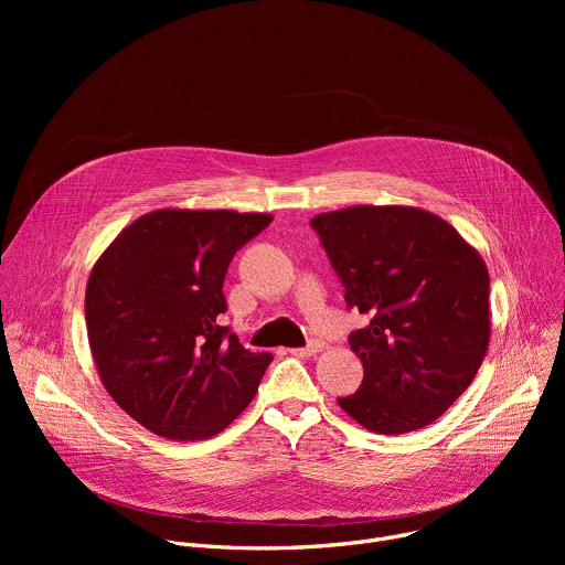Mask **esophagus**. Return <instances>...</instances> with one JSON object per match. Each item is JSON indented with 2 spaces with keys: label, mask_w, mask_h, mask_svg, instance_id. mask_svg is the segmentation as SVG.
Instances as JSON below:
<instances>
[{
  "label": "esophagus",
  "mask_w": 565,
  "mask_h": 565,
  "mask_svg": "<svg viewBox=\"0 0 565 565\" xmlns=\"http://www.w3.org/2000/svg\"><path fill=\"white\" fill-rule=\"evenodd\" d=\"M321 349H324V344H321V342H308L303 349H292L290 353H292V355H299V358H312V355H317Z\"/></svg>",
  "instance_id": "obj_1"
}]
</instances>
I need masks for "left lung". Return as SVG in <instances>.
<instances>
[{"label":"left lung","mask_w":565,"mask_h":565,"mask_svg":"<svg viewBox=\"0 0 565 565\" xmlns=\"http://www.w3.org/2000/svg\"><path fill=\"white\" fill-rule=\"evenodd\" d=\"M310 225L369 317L351 333L362 386L338 405L373 434H409L440 418L488 353L490 273L454 225L414 205H351Z\"/></svg>","instance_id":"left-lung-1"}]
</instances>
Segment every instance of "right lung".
Returning a JSON list of instances; mask_svg holds the SVG:
<instances>
[{
  "label": "right lung",
  "instance_id": "add662e5",
  "mask_svg": "<svg viewBox=\"0 0 565 565\" xmlns=\"http://www.w3.org/2000/svg\"><path fill=\"white\" fill-rule=\"evenodd\" d=\"M264 212L163 207L129 223L92 268L87 335L100 382L138 425L205 440L244 412L273 362L218 327L234 253Z\"/></svg>",
  "mask_w": 565,
  "mask_h": 565
}]
</instances>
